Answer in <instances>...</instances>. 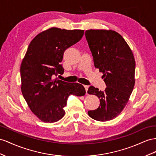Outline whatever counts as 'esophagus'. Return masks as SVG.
<instances>
[{
    "label": "esophagus",
    "mask_w": 156,
    "mask_h": 156,
    "mask_svg": "<svg viewBox=\"0 0 156 156\" xmlns=\"http://www.w3.org/2000/svg\"><path fill=\"white\" fill-rule=\"evenodd\" d=\"M84 86V87H85V90H86V94H87V90H88V86Z\"/></svg>",
    "instance_id": "1"
}]
</instances>
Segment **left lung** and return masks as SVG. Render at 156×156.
<instances>
[{"label":"left lung","instance_id":"obj_1","mask_svg":"<svg viewBox=\"0 0 156 156\" xmlns=\"http://www.w3.org/2000/svg\"><path fill=\"white\" fill-rule=\"evenodd\" d=\"M86 38L94 57V66L103 73L107 87L105 91L90 86L89 94L100 101L97 109L88 115L98 121L117 117L127 104L135 83V60L125 40L113 30H89Z\"/></svg>","mask_w":156,"mask_h":156}]
</instances>
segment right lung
I'll list each match as a JSON object with an SVG mask.
<instances>
[{
    "label": "right lung",
    "mask_w": 156,
    "mask_h": 156,
    "mask_svg": "<svg viewBox=\"0 0 156 156\" xmlns=\"http://www.w3.org/2000/svg\"><path fill=\"white\" fill-rule=\"evenodd\" d=\"M84 31L51 27L37 35L30 43L20 66L21 90L30 109L41 121L55 122L65 115L70 95L83 96L80 83L54 79L64 73L61 62L65 51L78 42Z\"/></svg>",
    "instance_id": "obj_1"
}]
</instances>
